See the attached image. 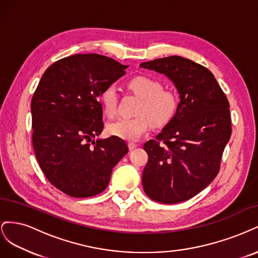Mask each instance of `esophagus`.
<instances>
[{
  "label": "esophagus",
  "instance_id": "esophagus-1",
  "mask_svg": "<svg viewBox=\"0 0 258 258\" xmlns=\"http://www.w3.org/2000/svg\"><path fill=\"white\" fill-rule=\"evenodd\" d=\"M128 146H129V150H130V151H132V150H135L136 147H138V144L130 142V143H128Z\"/></svg>",
  "mask_w": 258,
  "mask_h": 258
}]
</instances>
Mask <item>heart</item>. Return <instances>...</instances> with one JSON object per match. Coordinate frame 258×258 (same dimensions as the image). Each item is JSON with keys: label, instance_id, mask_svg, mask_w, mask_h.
Here are the masks:
<instances>
[{"label": "heart", "instance_id": "1", "mask_svg": "<svg viewBox=\"0 0 258 258\" xmlns=\"http://www.w3.org/2000/svg\"><path fill=\"white\" fill-rule=\"evenodd\" d=\"M129 89L141 98L134 118H119L107 126L111 136L126 141H136L150 127V120L156 127L165 126L174 116L177 100L172 92L162 90L160 82L146 76H137L128 84ZM100 102L107 116H113L117 107V89L114 85L100 93Z\"/></svg>", "mask_w": 258, "mask_h": 258}]
</instances>
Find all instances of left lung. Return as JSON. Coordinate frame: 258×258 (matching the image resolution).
Wrapping results in <instances>:
<instances>
[{
  "instance_id": "8db88e82",
  "label": "left lung",
  "mask_w": 258,
  "mask_h": 258,
  "mask_svg": "<svg viewBox=\"0 0 258 258\" xmlns=\"http://www.w3.org/2000/svg\"><path fill=\"white\" fill-rule=\"evenodd\" d=\"M141 68L165 74L179 96L176 112L155 140L144 144L145 194L160 204L196 196L213 181L231 135L229 103L214 75L191 60L171 56Z\"/></svg>"
}]
</instances>
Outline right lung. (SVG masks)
<instances>
[{
    "instance_id": "obj_1",
    "label": "right lung",
    "mask_w": 258,
    "mask_h": 258,
    "mask_svg": "<svg viewBox=\"0 0 258 258\" xmlns=\"http://www.w3.org/2000/svg\"><path fill=\"white\" fill-rule=\"evenodd\" d=\"M127 68L97 53L74 54L54 62L38 83L31 101L33 148L45 176L69 196L103 191L128 153L122 139L92 140L104 127L100 93Z\"/></svg>"
}]
</instances>
